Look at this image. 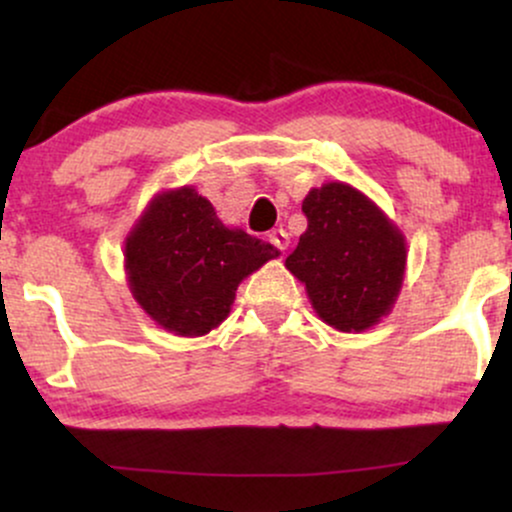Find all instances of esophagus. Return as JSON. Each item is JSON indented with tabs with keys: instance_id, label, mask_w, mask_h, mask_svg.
<instances>
[{
	"instance_id": "1",
	"label": "esophagus",
	"mask_w": 512,
	"mask_h": 512,
	"mask_svg": "<svg viewBox=\"0 0 512 512\" xmlns=\"http://www.w3.org/2000/svg\"><path fill=\"white\" fill-rule=\"evenodd\" d=\"M269 243H272L279 252H286V248H289V233H286L284 228H279V231H272V233H269Z\"/></svg>"
}]
</instances>
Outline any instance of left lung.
Segmentation results:
<instances>
[{
    "instance_id": "8db88e82",
    "label": "left lung",
    "mask_w": 512,
    "mask_h": 512,
    "mask_svg": "<svg viewBox=\"0 0 512 512\" xmlns=\"http://www.w3.org/2000/svg\"><path fill=\"white\" fill-rule=\"evenodd\" d=\"M308 228L286 269L305 284L322 322L339 332L378 325L402 291L407 240L373 199L349 182H325L303 199Z\"/></svg>"
}]
</instances>
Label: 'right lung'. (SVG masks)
<instances>
[{"label":"right lung","instance_id":"add662e5","mask_svg":"<svg viewBox=\"0 0 512 512\" xmlns=\"http://www.w3.org/2000/svg\"><path fill=\"white\" fill-rule=\"evenodd\" d=\"M276 257L269 243L228 228L192 185L158 192L125 240L134 301L178 337L216 330L231 313L240 281Z\"/></svg>","mask_w":512,"mask_h":512}]
</instances>
